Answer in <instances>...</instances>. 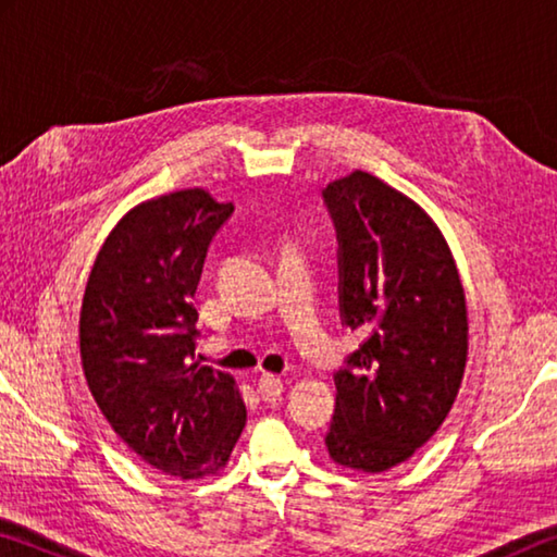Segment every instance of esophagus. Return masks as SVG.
<instances>
[{
    "instance_id": "obj_1",
    "label": "esophagus",
    "mask_w": 557,
    "mask_h": 557,
    "mask_svg": "<svg viewBox=\"0 0 557 557\" xmlns=\"http://www.w3.org/2000/svg\"><path fill=\"white\" fill-rule=\"evenodd\" d=\"M258 391L262 395V400L275 403V400H280L282 391H285V383H282V379H277V375L262 373L260 381H258Z\"/></svg>"
}]
</instances>
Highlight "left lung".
<instances>
[{"mask_svg":"<svg viewBox=\"0 0 557 557\" xmlns=\"http://www.w3.org/2000/svg\"><path fill=\"white\" fill-rule=\"evenodd\" d=\"M338 238V312L363 336L334 373L326 449L336 465L385 471L435 435L467 366V299L445 235L369 172L329 184Z\"/></svg>","mask_w":557,"mask_h":557,"instance_id":"1","label":"left lung"}]
</instances>
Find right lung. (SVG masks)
Returning <instances> with one entry per match:
<instances>
[{
    "label": "right lung",
    "mask_w": 557,
    "mask_h": 557,
    "mask_svg": "<svg viewBox=\"0 0 557 557\" xmlns=\"http://www.w3.org/2000/svg\"><path fill=\"white\" fill-rule=\"evenodd\" d=\"M203 188L132 209L90 270L81 309L88 388L117 437L169 476L219 474L245 428L231 373L194 358L199 287L213 235L231 219Z\"/></svg>",
    "instance_id": "1"
}]
</instances>
